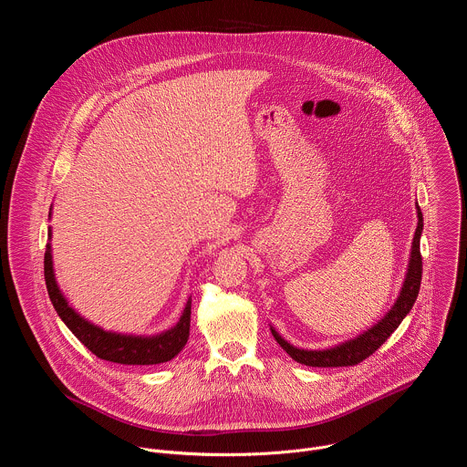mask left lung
Segmentation results:
<instances>
[{
	"instance_id": "left-lung-1",
	"label": "left lung",
	"mask_w": 467,
	"mask_h": 467,
	"mask_svg": "<svg viewBox=\"0 0 467 467\" xmlns=\"http://www.w3.org/2000/svg\"><path fill=\"white\" fill-rule=\"evenodd\" d=\"M416 213H418V227L412 238V249H410V258L407 265V274L401 290H399V296L395 303L389 306V310L369 328H366L360 335L340 342L332 348L327 349H301L286 342L275 327L270 325L272 335L277 340V344L299 364L312 366V368H340V366H355L373 355L388 338L391 332L399 327L407 314L412 310L418 294H420V285H421V253H420V238L423 233V214L421 209L416 202Z\"/></svg>"
}]
</instances>
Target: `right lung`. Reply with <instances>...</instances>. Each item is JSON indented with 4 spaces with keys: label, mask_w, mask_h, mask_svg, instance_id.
Wrapping results in <instances>:
<instances>
[{
    "label": "right lung",
    "mask_w": 467,
    "mask_h": 467,
    "mask_svg": "<svg viewBox=\"0 0 467 467\" xmlns=\"http://www.w3.org/2000/svg\"><path fill=\"white\" fill-rule=\"evenodd\" d=\"M51 218V213H49ZM47 238L51 240V227H47ZM44 277L49 299L58 317L68 327L76 338L88 348L98 358L125 364V366H153L162 364L177 357L188 342L190 337V308L192 297L186 299V305L181 312L179 321L157 335H123V332L105 330L103 327L88 321L81 316L62 294L55 279L51 244L46 245L44 254Z\"/></svg>",
    "instance_id": "obj_1"
}]
</instances>
